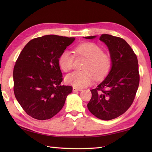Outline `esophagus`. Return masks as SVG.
<instances>
[{"label": "esophagus", "instance_id": "34e87169", "mask_svg": "<svg viewBox=\"0 0 152 152\" xmlns=\"http://www.w3.org/2000/svg\"><path fill=\"white\" fill-rule=\"evenodd\" d=\"M72 91H73L74 92H75V91H82V89H78V88H73Z\"/></svg>", "mask_w": 152, "mask_h": 152}]
</instances>
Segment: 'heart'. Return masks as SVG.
I'll return each mask as SVG.
<instances>
[{
	"label": "heart",
	"instance_id": "obj_1",
	"mask_svg": "<svg viewBox=\"0 0 152 152\" xmlns=\"http://www.w3.org/2000/svg\"><path fill=\"white\" fill-rule=\"evenodd\" d=\"M77 56L88 59L83 66V71H75L66 76L67 83L77 88L91 84L95 78L97 80L104 79L112 68V59L108 54L103 53L102 48L93 42H84L75 48ZM74 56L69 51H64L59 57V64L64 72L72 69Z\"/></svg>",
	"mask_w": 152,
	"mask_h": 152
}]
</instances>
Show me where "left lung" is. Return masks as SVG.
<instances>
[{
	"label": "left lung",
	"mask_w": 152,
	"mask_h": 152,
	"mask_svg": "<svg viewBox=\"0 0 152 152\" xmlns=\"http://www.w3.org/2000/svg\"><path fill=\"white\" fill-rule=\"evenodd\" d=\"M99 40L108 46L112 66L104 81L91 89L92 96L88 108L97 118L110 120L124 114L133 104L140 82L138 59L123 38L105 34Z\"/></svg>",
	"instance_id": "8db88e82"
}]
</instances>
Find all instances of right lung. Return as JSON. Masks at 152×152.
<instances>
[{
  "instance_id": "add662e5",
  "label": "right lung",
  "mask_w": 152,
  "mask_h": 152,
  "mask_svg": "<svg viewBox=\"0 0 152 152\" xmlns=\"http://www.w3.org/2000/svg\"><path fill=\"white\" fill-rule=\"evenodd\" d=\"M74 40L53 34L35 38L19 54L13 72L14 92L31 117L38 120L53 117L72 93V86L61 84L59 57Z\"/></svg>"
}]
</instances>
